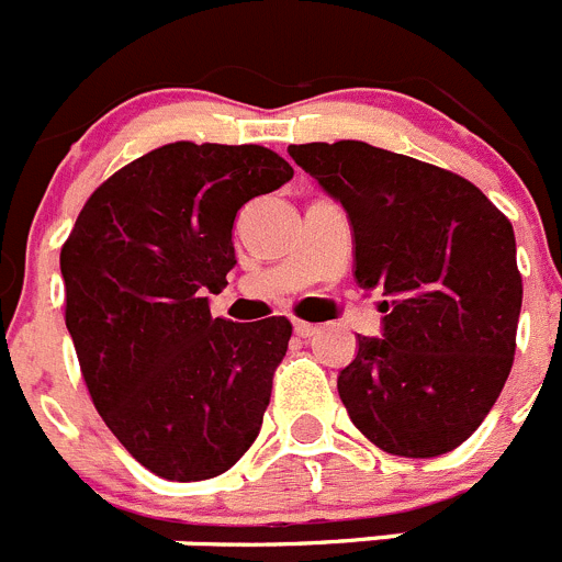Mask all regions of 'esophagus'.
Wrapping results in <instances>:
<instances>
[{
  "label": "esophagus",
  "instance_id": "obj_1",
  "mask_svg": "<svg viewBox=\"0 0 562 562\" xmlns=\"http://www.w3.org/2000/svg\"><path fill=\"white\" fill-rule=\"evenodd\" d=\"M292 329H295L297 337H312L317 331V326L306 324V321H295V324H292Z\"/></svg>",
  "mask_w": 562,
  "mask_h": 562
}]
</instances>
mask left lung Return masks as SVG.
Segmentation results:
<instances>
[{"label": "left lung", "mask_w": 562, "mask_h": 562, "mask_svg": "<svg viewBox=\"0 0 562 562\" xmlns=\"http://www.w3.org/2000/svg\"><path fill=\"white\" fill-rule=\"evenodd\" d=\"M349 213L355 278L382 290V337L337 376L351 422L385 453L434 459L470 439L515 357V233L464 177L360 140L290 146Z\"/></svg>", "instance_id": "8db88e82"}]
</instances>
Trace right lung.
<instances>
[{"label":"right lung","mask_w":562,"mask_h":562,"mask_svg":"<svg viewBox=\"0 0 562 562\" xmlns=\"http://www.w3.org/2000/svg\"><path fill=\"white\" fill-rule=\"evenodd\" d=\"M292 180L265 146L168 143L112 173L61 247L67 329L106 428L146 470L205 481L247 453L292 324H233L207 292L245 202Z\"/></svg>","instance_id":"right-lung-1"}]
</instances>
